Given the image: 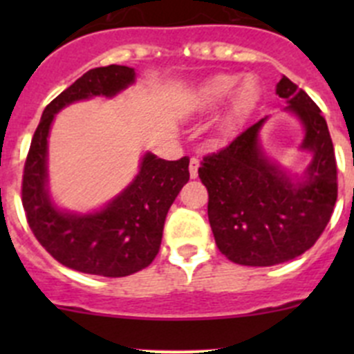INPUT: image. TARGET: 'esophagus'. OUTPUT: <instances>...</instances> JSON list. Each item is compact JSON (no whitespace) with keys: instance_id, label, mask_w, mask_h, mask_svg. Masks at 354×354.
Segmentation results:
<instances>
[{"instance_id":"esophagus-1","label":"esophagus","mask_w":354,"mask_h":354,"mask_svg":"<svg viewBox=\"0 0 354 354\" xmlns=\"http://www.w3.org/2000/svg\"><path fill=\"white\" fill-rule=\"evenodd\" d=\"M198 166H200V160L197 159V157H192L190 159V176L192 178L198 176Z\"/></svg>"}]
</instances>
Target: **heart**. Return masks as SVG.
Instances as JSON below:
<instances>
[{
	"instance_id": "1",
	"label": "heart",
	"mask_w": 354,
	"mask_h": 354,
	"mask_svg": "<svg viewBox=\"0 0 354 354\" xmlns=\"http://www.w3.org/2000/svg\"><path fill=\"white\" fill-rule=\"evenodd\" d=\"M238 84L236 75H216V77L209 78L205 84H202L198 87L197 94H195V102L200 109H212L216 108L219 102H223L231 92L234 91ZM253 97V85L250 82H243V84L238 87L236 94H234L233 102H231L230 113L226 116V127L231 128L241 120V116L245 114L246 108L250 106V101Z\"/></svg>"
}]
</instances>
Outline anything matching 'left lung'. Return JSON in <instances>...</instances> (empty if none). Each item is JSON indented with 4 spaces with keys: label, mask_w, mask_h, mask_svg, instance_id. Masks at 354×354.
I'll return each instance as SVG.
<instances>
[{
    "label": "left lung",
    "mask_w": 354,
    "mask_h": 354,
    "mask_svg": "<svg viewBox=\"0 0 354 354\" xmlns=\"http://www.w3.org/2000/svg\"><path fill=\"white\" fill-rule=\"evenodd\" d=\"M276 94L305 127L301 149L313 154L305 180L292 181L263 156L259 130L266 118L207 154L198 167L217 248L240 266L269 267L305 253L324 233L337 200V166L326 118L288 77L281 78Z\"/></svg>",
    "instance_id": "8db88e82"
}]
</instances>
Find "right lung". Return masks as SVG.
Returning <instances> with one entry per match:
<instances>
[{
  "mask_svg": "<svg viewBox=\"0 0 354 354\" xmlns=\"http://www.w3.org/2000/svg\"><path fill=\"white\" fill-rule=\"evenodd\" d=\"M135 70L109 65L88 70L46 106L24 166L22 203L27 223L46 252L78 272L124 277L151 266L159 253L171 203L190 180L187 156L164 160L145 154L137 178L102 210L62 212L48 195V135L55 114L75 101L113 97L133 84Z\"/></svg>",
  "mask_w": 354,
  "mask_h": 354,
  "instance_id": "add662e5",
  "label": "right lung"
}]
</instances>
